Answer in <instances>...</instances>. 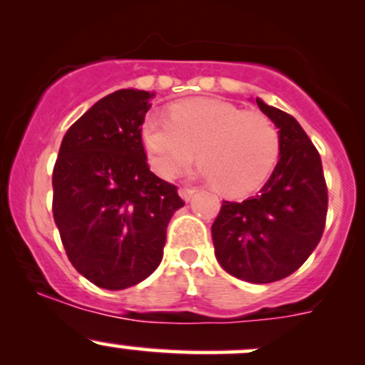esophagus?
Returning <instances> with one entry per match:
<instances>
[{
  "mask_svg": "<svg viewBox=\"0 0 365 365\" xmlns=\"http://www.w3.org/2000/svg\"><path fill=\"white\" fill-rule=\"evenodd\" d=\"M180 196H182V200L185 201H190L192 200V196L196 194V189H190V187H180Z\"/></svg>",
  "mask_w": 365,
  "mask_h": 365,
  "instance_id": "34e87169",
  "label": "esophagus"
}]
</instances>
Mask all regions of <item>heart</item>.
<instances>
[{
    "label": "heart",
    "mask_w": 365,
    "mask_h": 365,
    "mask_svg": "<svg viewBox=\"0 0 365 365\" xmlns=\"http://www.w3.org/2000/svg\"><path fill=\"white\" fill-rule=\"evenodd\" d=\"M141 139L150 165L165 178L185 168L197 150L205 178L231 197L247 196L268 178L281 146L267 114L210 98L178 102L171 118L146 114Z\"/></svg>",
    "instance_id": "1"
}]
</instances>
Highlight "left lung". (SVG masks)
Returning a JSON list of instances; mask_svg holds the SVG:
<instances>
[{
	"label": "left lung",
	"mask_w": 365,
	"mask_h": 365,
	"mask_svg": "<svg viewBox=\"0 0 365 365\" xmlns=\"http://www.w3.org/2000/svg\"><path fill=\"white\" fill-rule=\"evenodd\" d=\"M261 109L279 127V162L256 196L222 201L212 238L227 274L254 284L281 281L305 263L322 240L329 192L322 159L292 114Z\"/></svg>",
	"instance_id": "8db88e82"
}]
</instances>
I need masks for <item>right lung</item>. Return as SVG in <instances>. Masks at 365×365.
Returning a JSON list of instances; mask_svg holds the SVG:
<instances>
[{
    "mask_svg": "<svg viewBox=\"0 0 365 365\" xmlns=\"http://www.w3.org/2000/svg\"><path fill=\"white\" fill-rule=\"evenodd\" d=\"M148 91L101 98L65 134L53 169V215L70 263L104 289L145 281L164 256L165 227L183 200L150 171L141 125Z\"/></svg>",
    "mask_w": 365,
    "mask_h": 365,
    "instance_id": "obj_1",
    "label": "right lung"
}]
</instances>
